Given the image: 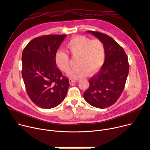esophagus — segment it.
I'll list each match as a JSON object with an SVG mask.
<instances>
[{"label": "esophagus", "instance_id": "34e87169", "mask_svg": "<svg viewBox=\"0 0 150 150\" xmlns=\"http://www.w3.org/2000/svg\"><path fill=\"white\" fill-rule=\"evenodd\" d=\"M76 80H73V79H69V83H70V84L72 83H74V82H76Z\"/></svg>", "mask_w": 150, "mask_h": 150}]
</instances>
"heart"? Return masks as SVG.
Listing matches in <instances>:
<instances>
[{"instance_id": "b5f03b06", "label": "heart", "mask_w": 150, "mask_h": 150, "mask_svg": "<svg viewBox=\"0 0 150 150\" xmlns=\"http://www.w3.org/2000/svg\"><path fill=\"white\" fill-rule=\"evenodd\" d=\"M67 51L76 57V67L71 70L68 75L72 79H80L88 73L93 75L102 67L105 60V48L99 39L76 35L66 43ZM55 63L61 71L67 73L70 69V57L67 53L58 50L54 56Z\"/></svg>"}]
</instances>
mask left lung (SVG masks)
Returning a JSON list of instances; mask_svg holds the SVG:
<instances>
[{
	"instance_id": "8db88e82",
	"label": "left lung",
	"mask_w": 150,
	"mask_h": 150,
	"mask_svg": "<svg viewBox=\"0 0 150 150\" xmlns=\"http://www.w3.org/2000/svg\"><path fill=\"white\" fill-rule=\"evenodd\" d=\"M100 40L105 48V60L101 69L91 78L84 99L94 107L105 108L120 98L125 89L129 65L125 50L113 38L99 32L88 30Z\"/></svg>"
}]
</instances>
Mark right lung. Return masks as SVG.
<instances>
[{
    "label": "right lung",
    "mask_w": 150,
    "mask_h": 150,
    "mask_svg": "<svg viewBox=\"0 0 150 150\" xmlns=\"http://www.w3.org/2000/svg\"><path fill=\"white\" fill-rule=\"evenodd\" d=\"M67 35H46L29 42L22 54V76L28 96L44 109L57 106L66 96L69 84L54 61Z\"/></svg>",
    "instance_id": "obj_1"
}]
</instances>
